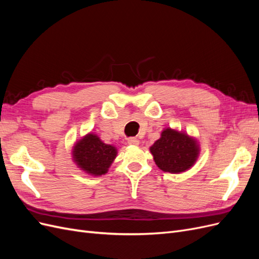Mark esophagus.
<instances>
[{"mask_svg":"<svg viewBox=\"0 0 259 259\" xmlns=\"http://www.w3.org/2000/svg\"><path fill=\"white\" fill-rule=\"evenodd\" d=\"M127 143H128V145L137 146V145H139V140L135 137H130V138H127Z\"/></svg>","mask_w":259,"mask_h":259,"instance_id":"obj_1","label":"esophagus"}]
</instances>
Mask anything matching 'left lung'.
I'll list each match as a JSON object with an SVG mask.
<instances>
[{
    "mask_svg": "<svg viewBox=\"0 0 259 259\" xmlns=\"http://www.w3.org/2000/svg\"><path fill=\"white\" fill-rule=\"evenodd\" d=\"M197 140L183 132L165 128L150 147L156 165L163 171L179 174L189 169L199 156Z\"/></svg>",
    "mask_w": 259,
    "mask_h": 259,
    "instance_id": "left-lung-1",
    "label": "left lung"
}]
</instances>
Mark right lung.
Instances as JSON below:
<instances>
[{
  "instance_id": "add662e5",
  "label": "right lung",
  "mask_w": 259,
  "mask_h": 259,
  "mask_svg": "<svg viewBox=\"0 0 259 259\" xmlns=\"http://www.w3.org/2000/svg\"><path fill=\"white\" fill-rule=\"evenodd\" d=\"M116 149L104 144L95 134L84 136L73 147V160L76 165L88 174L104 175L116 156Z\"/></svg>"
}]
</instances>
